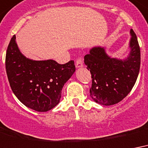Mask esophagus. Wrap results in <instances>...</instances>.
<instances>
[{"label": "esophagus", "instance_id": "1", "mask_svg": "<svg viewBox=\"0 0 148 148\" xmlns=\"http://www.w3.org/2000/svg\"><path fill=\"white\" fill-rule=\"evenodd\" d=\"M75 67L76 68H82L83 67V61H82V58H79L76 60V62H75Z\"/></svg>", "mask_w": 148, "mask_h": 148}]
</instances>
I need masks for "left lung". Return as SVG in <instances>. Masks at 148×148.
Wrapping results in <instances>:
<instances>
[{
	"mask_svg": "<svg viewBox=\"0 0 148 148\" xmlns=\"http://www.w3.org/2000/svg\"><path fill=\"white\" fill-rule=\"evenodd\" d=\"M130 53L119 59L107 55L103 47L95 46L84 57L85 65L92 75L90 97L103 106L118 103L131 91L140 66V51L137 36L130 29Z\"/></svg>",
	"mask_w": 148,
	"mask_h": 148,
	"instance_id": "left-lung-1",
	"label": "left lung"
}]
</instances>
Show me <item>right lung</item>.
Wrapping results in <instances>:
<instances>
[{
	"label": "right lung",
	"mask_w": 148,
	"mask_h": 148,
	"mask_svg": "<svg viewBox=\"0 0 148 148\" xmlns=\"http://www.w3.org/2000/svg\"><path fill=\"white\" fill-rule=\"evenodd\" d=\"M9 83L17 98L28 108L46 112L58 104L62 87L75 73L74 61L63 65L52 59L35 61L20 51L11 38L5 59Z\"/></svg>",
	"instance_id": "add662e5"
}]
</instances>
